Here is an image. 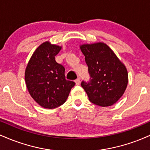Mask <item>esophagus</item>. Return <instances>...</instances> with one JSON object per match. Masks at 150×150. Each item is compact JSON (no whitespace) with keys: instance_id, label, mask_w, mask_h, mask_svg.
I'll return each mask as SVG.
<instances>
[{"instance_id":"obj_1","label":"esophagus","mask_w":150,"mask_h":150,"mask_svg":"<svg viewBox=\"0 0 150 150\" xmlns=\"http://www.w3.org/2000/svg\"><path fill=\"white\" fill-rule=\"evenodd\" d=\"M75 84H76V85H80V78H77V80H75Z\"/></svg>"}]
</instances>
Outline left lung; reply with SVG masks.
Returning <instances> with one entry per match:
<instances>
[{
  "mask_svg": "<svg viewBox=\"0 0 150 150\" xmlns=\"http://www.w3.org/2000/svg\"><path fill=\"white\" fill-rule=\"evenodd\" d=\"M88 66L89 80L82 81L89 100L98 106H109L124 93L128 81L126 68L104 43L80 46Z\"/></svg>",
  "mask_w": 150,
  "mask_h": 150,
  "instance_id": "obj_1",
  "label": "left lung"
}]
</instances>
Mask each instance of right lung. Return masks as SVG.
<instances>
[{
  "label": "right lung",
  "instance_id": "1",
  "mask_svg": "<svg viewBox=\"0 0 150 150\" xmlns=\"http://www.w3.org/2000/svg\"><path fill=\"white\" fill-rule=\"evenodd\" d=\"M61 47L43 43L36 49L25 70V82L30 95L40 106L55 108L64 104L73 81L67 80L65 68L55 60Z\"/></svg>",
  "mask_w": 150,
  "mask_h": 150
}]
</instances>
